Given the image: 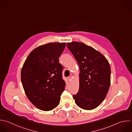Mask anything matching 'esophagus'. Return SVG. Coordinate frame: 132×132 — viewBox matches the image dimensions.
I'll list each match as a JSON object with an SVG mask.
<instances>
[{"instance_id":"obj_1","label":"esophagus","mask_w":132,"mask_h":132,"mask_svg":"<svg viewBox=\"0 0 132 132\" xmlns=\"http://www.w3.org/2000/svg\"><path fill=\"white\" fill-rule=\"evenodd\" d=\"M73 78V76L72 75H70L69 77H68V79L69 80H71V79Z\"/></svg>"}]
</instances>
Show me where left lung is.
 <instances>
[{"instance_id":"8db88e82","label":"left lung","mask_w":132,"mask_h":132,"mask_svg":"<svg viewBox=\"0 0 132 132\" xmlns=\"http://www.w3.org/2000/svg\"><path fill=\"white\" fill-rule=\"evenodd\" d=\"M79 67V88L73 95L76 104L85 110L98 107L110 85L111 70L106 58L93 47L81 42L67 43Z\"/></svg>"}]
</instances>
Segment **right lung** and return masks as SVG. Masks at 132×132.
I'll return each instance as SVG.
<instances>
[{"instance_id":"right-lung-1","label":"right lung","mask_w":132,"mask_h":132,"mask_svg":"<svg viewBox=\"0 0 132 132\" xmlns=\"http://www.w3.org/2000/svg\"><path fill=\"white\" fill-rule=\"evenodd\" d=\"M65 43H49L34 50L27 58L21 71L25 93L38 108L50 111L59 104L65 83L63 67L59 58Z\"/></svg>"}]
</instances>
